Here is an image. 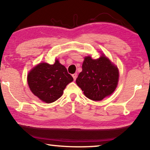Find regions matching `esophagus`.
Segmentation results:
<instances>
[{"label": "esophagus", "instance_id": "obj_1", "mask_svg": "<svg viewBox=\"0 0 150 150\" xmlns=\"http://www.w3.org/2000/svg\"><path fill=\"white\" fill-rule=\"evenodd\" d=\"M72 76H73V79H74V80L75 81L76 78H77V73H74V74H73V75H72Z\"/></svg>", "mask_w": 150, "mask_h": 150}]
</instances>
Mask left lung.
<instances>
[{
  "instance_id": "left-lung-1",
  "label": "left lung",
  "mask_w": 150,
  "mask_h": 150,
  "mask_svg": "<svg viewBox=\"0 0 150 150\" xmlns=\"http://www.w3.org/2000/svg\"><path fill=\"white\" fill-rule=\"evenodd\" d=\"M118 77L117 67L102 54L98 59H92L89 56L85 57L76 83L87 98L100 101L115 91Z\"/></svg>"
}]
</instances>
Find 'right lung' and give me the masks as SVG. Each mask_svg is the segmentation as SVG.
<instances>
[{"instance_id": "add662e5", "label": "right lung", "mask_w": 150, "mask_h": 150, "mask_svg": "<svg viewBox=\"0 0 150 150\" xmlns=\"http://www.w3.org/2000/svg\"><path fill=\"white\" fill-rule=\"evenodd\" d=\"M73 81L72 76L58 59L53 64L41 62L28 75L30 90L46 103H52L61 98L66 86Z\"/></svg>"}]
</instances>
